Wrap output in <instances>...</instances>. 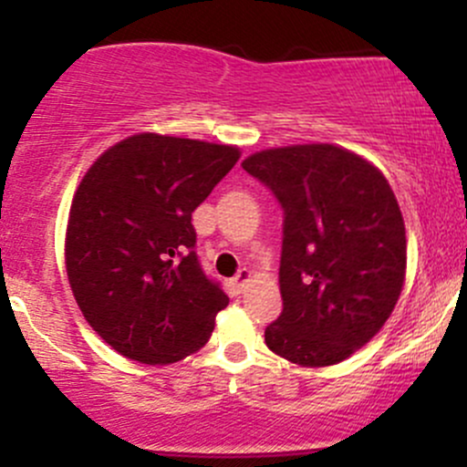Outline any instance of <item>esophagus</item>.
<instances>
[{
  "label": "esophagus",
  "instance_id": "1",
  "mask_svg": "<svg viewBox=\"0 0 467 467\" xmlns=\"http://www.w3.org/2000/svg\"><path fill=\"white\" fill-rule=\"evenodd\" d=\"M248 281H250V270H245V267H244V270H239L237 276L233 278V285L241 292V289L248 285Z\"/></svg>",
  "mask_w": 467,
  "mask_h": 467
}]
</instances>
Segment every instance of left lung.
Wrapping results in <instances>:
<instances>
[{
    "mask_svg": "<svg viewBox=\"0 0 467 467\" xmlns=\"http://www.w3.org/2000/svg\"><path fill=\"white\" fill-rule=\"evenodd\" d=\"M245 171L283 208V312L265 345L301 367H331L367 345L398 303L406 230L387 178L334 144L265 149Z\"/></svg>",
    "mask_w": 467,
    "mask_h": 467,
    "instance_id": "obj_1",
    "label": "left lung"
}]
</instances>
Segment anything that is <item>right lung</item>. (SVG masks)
<instances>
[{"label":"right lung","instance_id":"obj_1","mask_svg":"<svg viewBox=\"0 0 467 467\" xmlns=\"http://www.w3.org/2000/svg\"><path fill=\"white\" fill-rule=\"evenodd\" d=\"M237 160L228 144L138 133L80 180L66 234L69 287L120 356L171 364L211 337L228 296L203 272L191 219Z\"/></svg>","mask_w":467,"mask_h":467}]
</instances>
